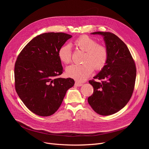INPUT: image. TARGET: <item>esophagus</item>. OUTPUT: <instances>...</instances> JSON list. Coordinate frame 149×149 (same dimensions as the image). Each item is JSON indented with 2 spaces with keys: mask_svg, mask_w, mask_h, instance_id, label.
Listing matches in <instances>:
<instances>
[{
  "mask_svg": "<svg viewBox=\"0 0 149 149\" xmlns=\"http://www.w3.org/2000/svg\"><path fill=\"white\" fill-rule=\"evenodd\" d=\"M75 85L76 86L79 87V86H81L83 85V84L81 83H79V82H77H77H75Z\"/></svg>",
  "mask_w": 149,
  "mask_h": 149,
  "instance_id": "obj_1",
  "label": "esophagus"
}]
</instances>
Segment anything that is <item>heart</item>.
Segmentation results:
<instances>
[{"label":"heart","instance_id":"heart-1","mask_svg":"<svg viewBox=\"0 0 149 149\" xmlns=\"http://www.w3.org/2000/svg\"><path fill=\"white\" fill-rule=\"evenodd\" d=\"M74 44L80 50L85 51L83 58V63L73 64L68 66L66 74L68 77L77 81L83 82L88 79L92 74L93 68L100 70L106 65L108 58V53L106 47L97 44L94 39L88 36H82L77 38ZM60 61L68 64L71 61L72 52L69 45L62 46L58 52Z\"/></svg>","mask_w":149,"mask_h":149}]
</instances>
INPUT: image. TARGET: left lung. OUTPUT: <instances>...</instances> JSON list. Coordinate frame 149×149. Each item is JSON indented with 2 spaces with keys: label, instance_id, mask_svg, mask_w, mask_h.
I'll list each match as a JSON object with an SVG mask.
<instances>
[{
  "label": "left lung",
  "instance_id": "obj_1",
  "mask_svg": "<svg viewBox=\"0 0 149 149\" xmlns=\"http://www.w3.org/2000/svg\"><path fill=\"white\" fill-rule=\"evenodd\" d=\"M91 34L103 37L108 58L106 65L89 83L93 88L88 103L97 113L107 116L120 111L127 104L134 92L136 75V66L131 54L121 39L109 32Z\"/></svg>",
  "mask_w": 149,
  "mask_h": 149
}]
</instances>
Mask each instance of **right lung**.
<instances>
[{
  "mask_svg": "<svg viewBox=\"0 0 149 149\" xmlns=\"http://www.w3.org/2000/svg\"><path fill=\"white\" fill-rule=\"evenodd\" d=\"M72 36L48 33L33 38L15 63V88L23 103L35 114L48 116L56 112L67 91L74 85L70 78H57L63 72L59 49Z\"/></svg>",
  "mask_w": 149,
  "mask_h": 149,
  "instance_id": "obj_1",
  "label": "right lung"
}]
</instances>
